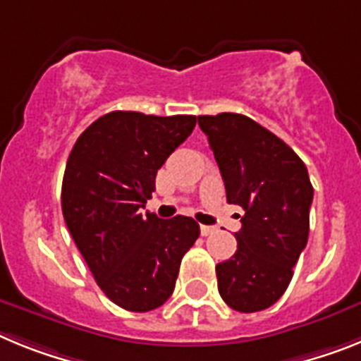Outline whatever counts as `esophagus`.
<instances>
[{
	"mask_svg": "<svg viewBox=\"0 0 361 361\" xmlns=\"http://www.w3.org/2000/svg\"><path fill=\"white\" fill-rule=\"evenodd\" d=\"M200 231H202V236H209V234L216 233V227H212V225H202Z\"/></svg>",
	"mask_w": 361,
	"mask_h": 361,
	"instance_id": "esophagus-1",
	"label": "esophagus"
}]
</instances>
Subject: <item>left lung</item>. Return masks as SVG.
I'll return each mask as SVG.
<instances>
[{
    "label": "left lung",
    "mask_w": 361,
    "mask_h": 361,
    "mask_svg": "<svg viewBox=\"0 0 361 361\" xmlns=\"http://www.w3.org/2000/svg\"><path fill=\"white\" fill-rule=\"evenodd\" d=\"M227 202L240 205L238 250L216 265L219 296L231 309L258 312L281 298L307 245L312 185L305 163L283 140L243 114L198 116Z\"/></svg>",
    "instance_id": "obj_1"
}]
</instances>
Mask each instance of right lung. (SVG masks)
<instances>
[{
    "mask_svg": "<svg viewBox=\"0 0 361 361\" xmlns=\"http://www.w3.org/2000/svg\"><path fill=\"white\" fill-rule=\"evenodd\" d=\"M194 125L196 116L114 111L71 150L61 185L65 224L99 289L121 309L147 312L167 302L181 258L200 236L192 218L140 212L158 169Z\"/></svg>",
    "mask_w": 361,
    "mask_h": 361,
    "instance_id": "add662e5",
    "label": "right lung"
}]
</instances>
